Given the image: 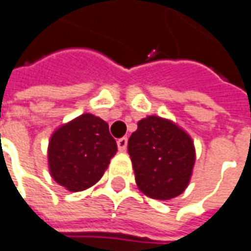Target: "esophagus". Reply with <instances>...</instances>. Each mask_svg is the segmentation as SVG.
<instances>
[{"mask_svg": "<svg viewBox=\"0 0 251 251\" xmlns=\"http://www.w3.org/2000/svg\"><path fill=\"white\" fill-rule=\"evenodd\" d=\"M127 142H128V139H127L126 136L117 140V147H119V150L126 151V149H127Z\"/></svg>", "mask_w": 251, "mask_h": 251, "instance_id": "1", "label": "esophagus"}]
</instances>
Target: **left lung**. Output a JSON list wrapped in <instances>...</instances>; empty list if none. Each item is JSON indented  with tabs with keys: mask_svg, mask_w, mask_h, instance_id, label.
<instances>
[{
	"mask_svg": "<svg viewBox=\"0 0 251 251\" xmlns=\"http://www.w3.org/2000/svg\"><path fill=\"white\" fill-rule=\"evenodd\" d=\"M128 154L136 185L146 196L170 200L189 184L195 165V147L189 135L158 116L138 123L128 139Z\"/></svg>",
	"mask_w": 251,
	"mask_h": 251,
	"instance_id": "1",
	"label": "left lung"
}]
</instances>
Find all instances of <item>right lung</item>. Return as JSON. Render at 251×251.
I'll list each match as a JSON object with an SVG mask.
<instances>
[{
  "instance_id": "obj_1",
  "label": "right lung",
  "mask_w": 251,
  "mask_h": 251,
  "mask_svg": "<svg viewBox=\"0 0 251 251\" xmlns=\"http://www.w3.org/2000/svg\"><path fill=\"white\" fill-rule=\"evenodd\" d=\"M116 151L108 124L100 117L83 113L51 136L50 173L70 192L85 191L102 177Z\"/></svg>"
}]
</instances>
